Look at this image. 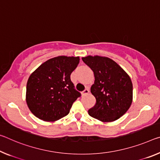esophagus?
<instances>
[{
	"label": "esophagus",
	"mask_w": 160,
	"mask_h": 160,
	"mask_svg": "<svg viewBox=\"0 0 160 160\" xmlns=\"http://www.w3.org/2000/svg\"><path fill=\"white\" fill-rule=\"evenodd\" d=\"M89 92H90V91L87 88V89H85L84 91H82V96L87 95H88V93H89Z\"/></svg>",
	"instance_id": "obj_1"
}]
</instances>
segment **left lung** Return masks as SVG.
<instances>
[{
  "mask_svg": "<svg viewBox=\"0 0 160 160\" xmlns=\"http://www.w3.org/2000/svg\"><path fill=\"white\" fill-rule=\"evenodd\" d=\"M82 60L95 76L90 91L96 103L88 113L102 122L118 120L128 110L132 102L133 88L130 76L109 58L89 55Z\"/></svg>",
  "mask_w": 160,
  "mask_h": 160,
  "instance_id": "left-lung-1",
  "label": "left lung"
}]
</instances>
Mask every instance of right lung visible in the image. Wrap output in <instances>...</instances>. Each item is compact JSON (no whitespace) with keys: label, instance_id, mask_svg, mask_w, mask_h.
Segmentation results:
<instances>
[{"label":"right lung","instance_id":"obj_1","mask_svg":"<svg viewBox=\"0 0 160 160\" xmlns=\"http://www.w3.org/2000/svg\"><path fill=\"white\" fill-rule=\"evenodd\" d=\"M79 62V57H55L30 75L26 86V102L35 117L44 121H55L70 112L73 102L81 96L70 80Z\"/></svg>","mask_w":160,"mask_h":160}]
</instances>
